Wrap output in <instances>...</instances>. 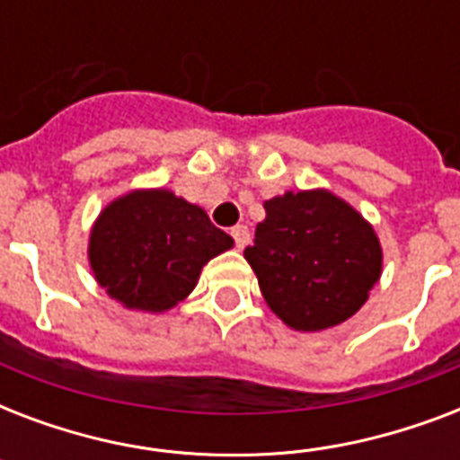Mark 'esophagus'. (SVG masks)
<instances>
[{
	"instance_id": "esophagus-1",
	"label": "esophagus",
	"mask_w": 460,
	"mask_h": 460,
	"mask_svg": "<svg viewBox=\"0 0 460 460\" xmlns=\"http://www.w3.org/2000/svg\"><path fill=\"white\" fill-rule=\"evenodd\" d=\"M231 236H234V243H236L238 251H243L245 245H248V241H251V231H248V226H234L231 229Z\"/></svg>"
}]
</instances>
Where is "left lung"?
Listing matches in <instances>:
<instances>
[{
    "label": "left lung",
    "instance_id": "left-lung-1",
    "mask_svg": "<svg viewBox=\"0 0 460 460\" xmlns=\"http://www.w3.org/2000/svg\"><path fill=\"white\" fill-rule=\"evenodd\" d=\"M265 212L243 255L272 313L296 332L353 317L382 274V245L363 215L322 188L277 195Z\"/></svg>",
    "mask_w": 460,
    "mask_h": 460
}]
</instances>
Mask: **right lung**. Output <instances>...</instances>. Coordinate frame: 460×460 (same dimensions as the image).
I'll return each instance as SVG.
<instances>
[{
	"label": "right lung",
	"mask_w": 460,
	"mask_h": 460,
	"mask_svg": "<svg viewBox=\"0 0 460 460\" xmlns=\"http://www.w3.org/2000/svg\"><path fill=\"white\" fill-rule=\"evenodd\" d=\"M234 238L205 209L150 188L121 195L100 212L88 258L97 284L131 310L164 313L198 284L202 267L229 251Z\"/></svg>",
	"instance_id": "add662e5"
}]
</instances>
